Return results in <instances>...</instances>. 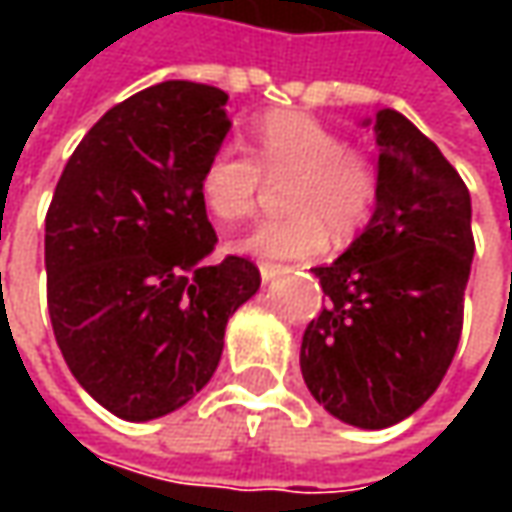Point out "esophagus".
Masks as SVG:
<instances>
[{"mask_svg": "<svg viewBox=\"0 0 512 512\" xmlns=\"http://www.w3.org/2000/svg\"><path fill=\"white\" fill-rule=\"evenodd\" d=\"M287 267H282V265H270V262H262V265H259V273H262V282H273V279H279V276H282V273H285Z\"/></svg>", "mask_w": 512, "mask_h": 512, "instance_id": "34e87169", "label": "esophagus"}]
</instances>
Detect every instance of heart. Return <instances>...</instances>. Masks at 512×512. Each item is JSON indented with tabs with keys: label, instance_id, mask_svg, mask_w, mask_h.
I'll return each mask as SVG.
<instances>
[{
	"label": "heart",
	"instance_id": "obj_1",
	"mask_svg": "<svg viewBox=\"0 0 512 512\" xmlns=\"http://www.w3.org/2000/svg\"><path fill=\"white\" fill-rule=\"evenodd\" d=\"M265 179L285 182L287 219L262 222L233 239V250L256 259H313L327 247V230L350 239L370 219L379 173L362 150L347 148L325 122L302 110L267 113L253 128V159L219 148L199 176V196L219 222H239L256 210Z\"/></svg>",
	"mask_w": 512,
	"mask_h": 512
}]
</instances>
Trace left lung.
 <instances>
[{"label":"left lung","mask_w":512,"mask_h":512,"mask_svg":"<svg viewBox=\"0 0 512 512\" xmlns=\"http://www.w3.org/2000/svg\"><path fill=\"white\" fill-rule=\"evenodd\" d=\"M373 216L327 267L325 310L302 336L307 390L339 422L382 430L413 416L459 347L473 265L470 193L456 168L399 110L373 119Z\"/></svg>","instance_id":"obj_1"}]
</instances>
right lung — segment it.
<instances>
[{"label": "right lung", "instance_id": "right-lung-1", "mask_svg": "<svg viewBox=\"0 0 512 512\" xmlns=\"http://www.w3.org/2000/svg\"><path fill=\"white\" fill-rule=\"evenodd\" d=\"M227 93L159 82L85 133L45 219L48 310L76 382L125 422L187 404L216 373L227 319L262 285L242 256L210 262L199 196Z\"/></svg>", "mask_w": 512, "mask_h": 512}]
</instances>
